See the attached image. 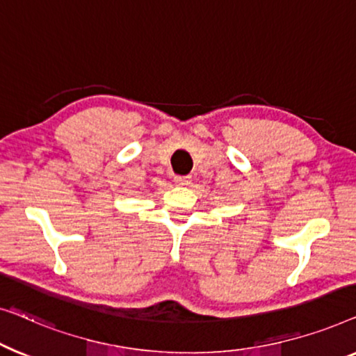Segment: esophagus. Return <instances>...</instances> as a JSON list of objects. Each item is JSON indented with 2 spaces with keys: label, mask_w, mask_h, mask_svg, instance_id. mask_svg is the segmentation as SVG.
Segmentation results:
<instances>
[{
  "label": "esophagus",
  "mask_w": 356,
  "mask_h": 356,
  "mask_svg": "<svg viewBox=\"0 0 356 356\" xmlns=\"http://www.w3.org/2000/svg\"><path fill=\"white\" fill-rule=\"evenodd\" d=\"M174 182H176V185H188L190 177L188 176H176L174 177Z\"/></svg>",
  "instance_id": "esophagus-1"
}]
</instances>
